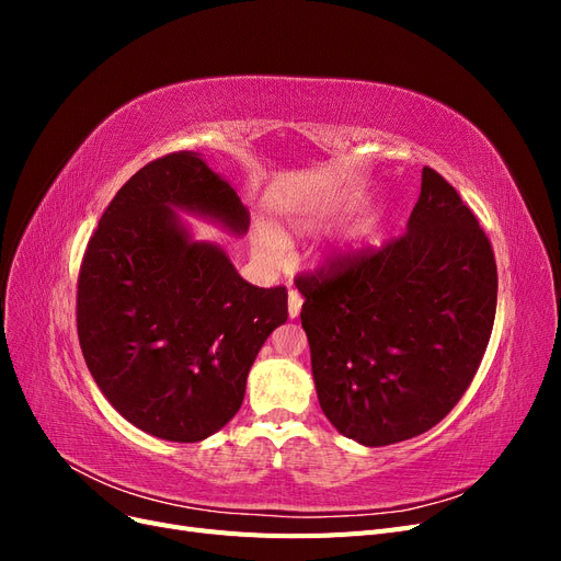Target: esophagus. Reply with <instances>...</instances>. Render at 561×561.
<instances>
[{
	"instance_id": "1",
	"label": "esophagus",
	"mask_w": 561,
	"mask_h": 561,
	"mask_svg": "<svg viewBox=\"0 0 561 561\" xmlns=\"http://www.w3.org/2000/svg\"><path fill=\"white\" fill-rule=\"evenodd\" d=\"M301 311V295L297 290H290L287 293V313H290V318H297Z\"/></svg>"
}]
</instances>
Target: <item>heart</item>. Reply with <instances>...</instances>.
<instances>
[{"label":"heart","mask_w":561,"mask_h":561,"mask_svg":"<svg viewBox=\"0 0 561 561\" xmlns=\"http://www.w3.org/2000/svg\"><path fill=\"white\" fill-rule=\"evenodd\" d=\"M339 208H342V203H339V201L320 203V206H316L299 227H304V229L316 227V225L322 222V219H328L330 215H334ZM280 248L283 245L278 241V236H274V233L262 231V233L254 236V252H257L264 262H276L280 257Z\"/></svg>","instance_id":"obj_1"}]
</instances>
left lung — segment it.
<instances>
[{"label":"left lung","instance_id":"obj_1","mask_svg":"<svg viewBox=\"0 0 561 561\" xmlns=\"http://www.w3.org/2000/svg\"><path fill=\"white\" fill-rule=\"evenodd\" d=\"M320 410L365 447L431 431L463 398L496 316L494 250L454 186L423 168L400 239L295 280Z\"/></svg>","mask_w":561,"mask_h":561}]
</instances>
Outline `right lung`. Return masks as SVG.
<instances>
[{
  "mask_svg": "<svg viewBox=\"0 0 561 561\" xmlns=\"http://www.w3.org/2000/svg\"><path fill=\"white\" fill-rule=\"evenodd\" d=\"M175 210L233 233L250 225L233 186L196 151L147 163L116 192L83 252L77 332L118 414L154 437L201 443L241 410L254 358L287 320V290L243 280Z\"/></svg>",
  "mask_w": 561,
  "mask_h": 561,
  "instance_id": "obj_1",
  "label": "right lung"
}]
</instances>
